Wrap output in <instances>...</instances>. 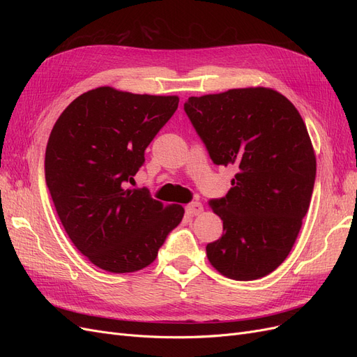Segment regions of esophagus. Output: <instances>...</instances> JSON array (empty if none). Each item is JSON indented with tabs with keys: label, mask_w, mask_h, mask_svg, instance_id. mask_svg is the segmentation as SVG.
I'll return each instance as SVG.
<instances>
[{
	"label": "esophagus",
	"mask_w": 357,
	"mask_h": 357,
	"mask_svg": "<svg viewBox=\"0 0 357 357\" xmlns=\"http://www.w3.org/2000/svg\"><path fill=\"white\" fill-rule=\"evenodd\" d=\"M186 211L190 215H198L204 211V207H202L201 202H190V204L186 205Z\"/></svg>",
	"instance_id": "34e87169"
}]
</instances>
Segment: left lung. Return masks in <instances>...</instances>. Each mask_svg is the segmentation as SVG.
<instances>
[{"label": "left lung", "instance_id": "obj_1", "mask_svg": "<svg viewBox=\"0 0 357 357\" xmlns=\"http://www.w3.org/2000/svg\"><path fill=\"white\" fill-rule=\"evenodd\" d=\"M185 112L214 164L236 169L228 195L210 201L223 235L207 244L208 261L232 280L265 277L284 262L310 207L307 126L284 95L262 86L190 96Z\"/></svg>", "mask_w": 357, "mask_h": 357}]
</instances>
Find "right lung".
<instances>
[{"instance_id": "obj_1", "label": "right lung", "mask_w": 357, "mask_h": 357, "mask_svg": "<svg viewBox=\"0 0 357 357\" xmlns=\"http://www.w3.org/2000/svg\"><path fill=\"white\" fill-rule=\"evenodd\" d=\"M177 107V95L101 86L77 96L52 129L45 159L52 201L73 244L104 271L146 268L183 219L181 205L125 189Z\"/></svg>"}]
</instances>
